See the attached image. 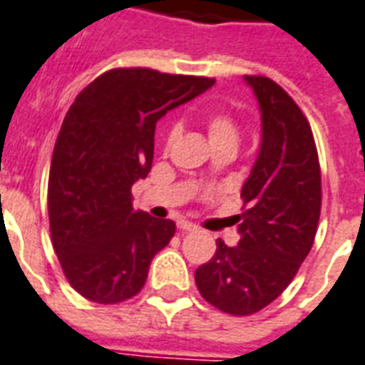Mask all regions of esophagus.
I'll list each match as a JSON object with an SVG mask.
<instances>
[{
	"label": "esophagus",
	"instance_id": "34e87169",
	"mask_svg": "<svg viewBox=\"0 0 365 365\" xmlns=\"http://www.w3.org/2000/svg\"><path fill=\"white\" fill-rule=\"evenodd\" d=\"M179 230L182 231V233H190V231H196V230H198V227H196L194 223L186 222V220H180V222H179Z\"/></svg>",
	"mask_w": 365,
	"mask_h": 365
}]
</instances>
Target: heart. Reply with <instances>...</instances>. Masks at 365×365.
<instances>
[{
    "instance_id": "1",
    "label": "heart",
    "mask_w": 365,
    "mask_h": 365,
    "mask_svg": "<svg viewBox=\"0 0 365 365\" xmlns=\"http://www.w3.org/2000/svg\"><path fill=\"white\" fill-rule=\"evenodd\" d=\"M206 132H208L210 143L214 148L220 145H235L237 148L239 138H241V128L237 120L233 118V114L227 110H214L206 116ZM180 130L179 126H171L167 132V148H171L177 142Z\"/></svg>"
}]
</instances>
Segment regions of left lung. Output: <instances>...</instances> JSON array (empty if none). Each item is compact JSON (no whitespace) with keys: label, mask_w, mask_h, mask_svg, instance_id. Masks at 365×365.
Here are the masks:
<instances>
[{"label":"left lung","mask_w":365,"mask_h":365,"mask_svg":"<svg viewBox=\"0 0 365 365\" xmlns=\"http://www.w3.org/2000/svg\"><path fill=\"white\" fill-rule=\"evenodd\" d=\"M262 110V145L241 190L237 247L217 239L194 280L227 315H255L294 280L309 255L321 215V165L309 120L280 85L245 76Z\"/></svg>","instance_id":"8db88e82"}]
</instances>
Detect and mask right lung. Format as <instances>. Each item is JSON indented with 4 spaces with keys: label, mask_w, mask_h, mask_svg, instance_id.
Masks as SVG:
<instances>
[{
    "label": "right lung",
    "mask_w": 365,
    "mask_h": 365,
    "mask_svg": "<svg viewBox=\"0 0 365 365\" xmlns=\"http://www.w3.org/2000/svg\"><path fill=\"white\" fill-rule=\"evenodd\" d=\"M214 83L114 68L70 106L50 163L48 220L63 276L85 299L114 305L142 292L151 260L177 227L132 208V185L151 169L155 122Z\"/></svg>",
    "instance_id": "1"
}]
</instances>
